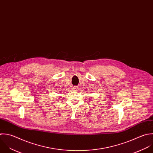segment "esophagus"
<instances>
[{
  "label": "esophagus",
  "instance_id": "esophagus-1",
  "mask_svg": "<svg viewBox=\"0 0 153 153\" xmlns=\"http://www.w3.org/2000/svg\"><path fill=\"white\" fill-rule=\"evenodd\" d=\"M73 89H74V91H77V90L78 89V87H77V86H74V87H73Z\"/></svg>",
  "mask_w": 153,
  "mask_h": 153
}]
</instances>
